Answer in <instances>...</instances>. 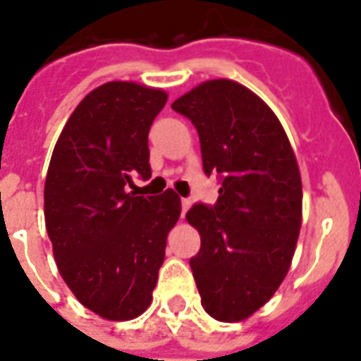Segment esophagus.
<instances>
[{"mask_svg":"<svg viewBox=\"0 0 361 361\" xmlns=\"http://www.w3.org/2000/svg\"><path fill=\"white\" fill-rule=\"evenodd\" d=\"M189 207H190V200H189V198H181V215H185Z\"/></svg>","mask_w":361,"mask_h":361,"instance_id":"1","label":"esophagus"}]
</instances>
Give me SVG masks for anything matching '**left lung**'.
<instances>
[{
	"label": "left lung",
	"mask_w": 361,
	"mask_h": 361,
	"mask_svg": "<svg viewBox=\"0 0 361 361\" xmlns=\"http://www.w3.org/2000/svg\"><path fill=\"white\" fill-rule=\"evenodd\" d=\"M172 109L198 131L206 176L221 180L215 206L187 211L202 241L189 262L202 306L222 323L245 321L291 267L302 222L297 157L271 107L231 79L200 83Z\"/></svg>",
	"instance_id": "8db88e82"
}]
</instances>
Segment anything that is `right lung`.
<instances>
[{
  "label": "right lung",
  "instance_id": "right-lung-1",
  "mask_svg": "<svg viewBox=\"0 0 361 361\" xmlns=\"http://www.w3.org/2000/svg\"><path fill=\"white\" fill-rule=\"evenodd\" d=\"M166 92L109 81L85 96L59 135L44 185V216L59 272L75 298L109 321L152 302L166 235L181 213L174 190L135 196L150 180L148 131Z\"/></svg>",
  "mask_w": 361,
  "mask_h": 361
}]
</instances>
